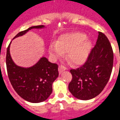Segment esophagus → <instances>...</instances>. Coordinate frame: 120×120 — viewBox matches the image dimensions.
I'll return each mask as SVG.
<instances>
[{"instance_id":"esophagus-1","label":"esophagus","mask_w":120,"mask_h":120,"mask_svg":"<svg viewBox=\"0 0 120 120\" xmlns=\"http://www.w3.org/2000/svg\"><path fill=\"white\" fill-rule=\"evenodd\" d=\"M66 69V68H65V66H62V65H60V66H59V67H58V71H59V72H60V74H61L62 72H63L64 71H65Z\"/></svg>"}]
</instances>
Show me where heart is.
<instances>
[{"mask_svg":"<svg viewBox=\"0 0 120 120\" xmlns=\"http://www.w3.org/2000/svg\"><path fill=\"white\" fill-rule=\"evenodd\" d=\"M86 37V35L80 32L62 35L57 43L49 45V52L53 57L58 58L67 52L66 58L71 64L82 65L87 60L91 48V41L85 39Z\"/></svg>","mask_w":120,"mask_h":120,"instance_id":"1","label":"heart"}]
</instances>
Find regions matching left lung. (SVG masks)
<instances>
[{
	"mask_svg": "<svg viewBox=\"0 0 120 120\" xmlns=\"http://www.w3.org/2000/svg\"><path fill=\"white\" fill-rule=\"evenodd\" d=\"M113 63V53L108 38L98 32L96 45L85 64L71 69L72 79L68 88L72 96L80 100H89L103 90L110 79Z\"/></svg>",
	"mask_w": 120,
	"mask_h": 120,
	"instance_id": "1",
	"label": "left lung"
}]
</instances>
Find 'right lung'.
<instances>
[{"instance_id":"add662e5","label":"right lung","mask_w":120,"mask_h":120,"mask_svg":"<svg viewBox=\"0 0 120 120\" xmlns=\"http://www.w3.org/2000/svg\"><path fill=\"white\" fill-rule=\"evenodd\" d=\"M45 26H32L18 33L13 39L25 35L32 29H41ZM11 41L7 48L6 56L8 76L16 92L28 102L45 101L52 91V83L58 76V65L42 57L37 63L29 68L18 66L12 60L10 52Z\"/></svg>"}]
</instances>
